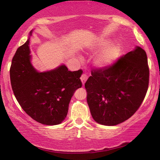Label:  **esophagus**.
<instances>
[{
    "label": "esophagus",
    "instance_id": "obj_1",
    "mask_svg": "<svg viewBox=\"0 0 160 160\" xmlns=\"http://www.w3.org/2000/svg\"><path fill=\"white\" fill-rule=\"evenodd\" d=\"M87 78L88 77H87L86 74H82V76H81V82H82L83 86L84 85V84H85V82H86V81L87 80Z\"/></svg>",
    "mask_w": 160,
    "mask_h": 160
}]
</instances>
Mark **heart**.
Instances as JSON below:
<instances>
[{"label": "heart", "instance_id": "b5f03b06", "mask_svg": "<svg viewBox=\"0 0 160 160\" xmlns=\"http://www.w3.org/2000/svg\"><path fill=\"white\" fill-rule=\"evenodd\" d=\"M111 40L107 37L100 36L91 42L86 47L91 53L98 52L93 58V64L100 69L110 67L116 62L120 56L121 47L118 44H111Z\"/></svg>", "mask_w": 160, "mask_h": 160}]
</instances>
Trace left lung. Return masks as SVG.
Masks as SVG:
<instances>
[{
	"label": "left lung",
	"mask_w": 160,
	"mask_h": 160,
	"mask_svg": "<svg viewBox=\"0 0 160 160\" xmlns=\"http://www.w3.org/2000/svg\"><path fill=\"white\" fill-rule=\"evenodd\" d=\"M148 80L147 53L138 46L107 69L92 71L84 87L93 120L105 126L128 120L143 102Z\"/></svg>",
	"instance_id": "1"
}]
</instances>
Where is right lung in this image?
Wrapping results in <instances>:
<instances>
[{"mask_svg":"<svg viewBox=\"0 0 160 160\" xmlns=\"http://www.w3.org/2000/svg\"><path fill=\"white\" fill-rule=\"evenodd\" d=\"M29 33L26 42L17 49L10 68L12 90L20 107L33 120L45 125L64 120L70 100L82 87V70L68 71L64 64L52 70L39 71L32 63Z\"/></svg>","mask_w":160,"mask_h":160,"instance_id":"1","label":"right lung"}]
</instances>
